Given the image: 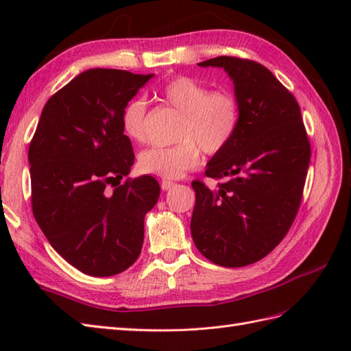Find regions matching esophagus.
I'll return each mask as SVG.
<instances>
[{
	"label": "esophagus",
	"instance_id": "obj_1",
	"mask_svg": "<svg viewBox=\"0 0 351 351\" xmlns=\"http://www.w3.org/2000/svg\"><path fill=\"white\" fill-rule=\"evenodd\" d=\"M175 185H176V184H175L173 181H169V180H162V181H161V189H162L164 191L173 189Z\"/></svg>",
	"mask_w": 351,
	"mask_h": 351
}]
</instances>
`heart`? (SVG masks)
<instances>
[{
  "label": "heart",
  "mask_w": 351,
  "mask_h": 351,
  "mask_svg": "<svg viewBox=\"0 0 351 351\" xmlns=\"http://www.w3.org/2000/svg\"><path fill=\"white\" fill-rule=\"evenodd\" d=\"M161 99L180 111L175 138L171 146H151L138 155V169L143 173L176 180L200 162L202 151L217 155L235 137L240 126V102L225 88L210 87L190 77H175L160 88ZM145 99L136 98L126 104L122 126L132 141H143L146 136Z\"/></svg>",
  "instance_id": "1"
}]
</instances>
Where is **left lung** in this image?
I'll use <instances>...</instances> for the list:
<instances>
[{"label": "left lung", "instance_id": "8db88e82", "mask_svg": "<svg viewBox=\"0 0 351 351\" xmlns=\"http://www.w3.org/2000/svg\"><path fill=\"white\" fill-rule=\"evenodd\" d=\"M223 68L234 81L240 126L205 175L217 190L193 181L191 235L197 250L221 267L267 256L293 225L311 161V145L295 98L265 66L238 57L199 63Z\"/></svg>", "mask_w": 351, "mask_h": 351}]
</instances>
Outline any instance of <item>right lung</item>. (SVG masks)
Masks as SVG:
<instances>
[{"label": "right lung", "instance_id": "right-lung-1", "mask_svg": "<svg viewBox=\"0 0 351 351\" xmlns=\"http://www.w3.org/2000/svg\"><path fill=\"white\" fill-rule=\"evenodd\" d=\"M152 77L81 72L45 104L28 147L37 225L58 255L88 276H113L136 263L145 215L160 197L149 175L121 185L134 164L123 108Z\"/></svg>", "mask_w": 351, "mask_h": 351}]
</instances>
